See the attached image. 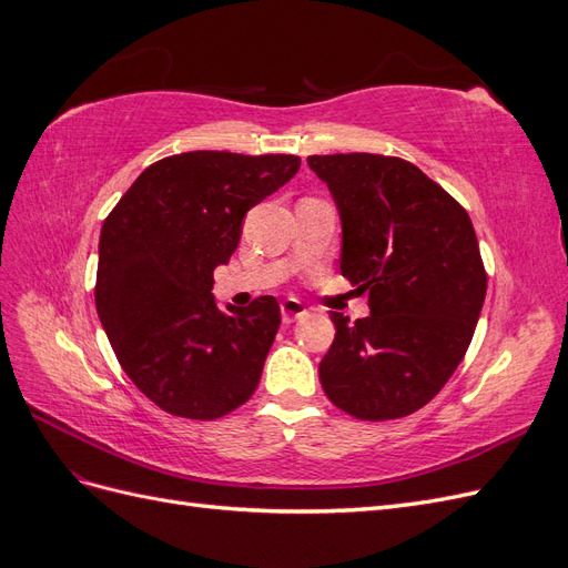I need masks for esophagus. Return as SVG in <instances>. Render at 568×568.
Masks as SVG:
<instances>
[{"mask_svg":"<svg viewBox=\"0 0 568 568\" xmlns=\"http://www.w3.org/2000/svg\"><path fill=\"white\" fill-rule=\"evenodd\" d=\"M280 311H282L284 324L296 322V320H301V317L307 313L305 305H303L298 298H286V301L280 305Z\"/></svg>","mask_w":568,"mask_h":568,"instance_id":"1","label":"esophagus"}]
</instances>
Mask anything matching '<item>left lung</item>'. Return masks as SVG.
<instances>
[{
  "instance_id": "obj_1",
  "label": "left lung",
  "mask_w": 568,
  "mask_h": 568,
  "mask_svg": "<svg viewBox=\"0 0 568 568\" xmlns=\"http://www.w3.org/2000/svg\"><path fill=\"white\" fill-rule=\"evenodd\" d=\"M341 215V274L369 294V315L332 313L322 388L355 419L424 407L467 353L488 277L467 211L417 165L379 153L307 159Z\"/></svg>"
}]
</instances>
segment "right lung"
<instances>
[{
    "instance_id": "right-lung-1",
    "label": "right lung",
    "mask_w": 568,
    "mask_h": 568,
    "mask_svg": "<svg viewBox=\"0 0 568 568\" xmlns=\"http://www.w3.org/2000/svg\"><path fill=\"white\" fill-rule=\"evenodd\" d=\"M298 168L291 153H178L149 165L104 220L101 326L134 386L170 415L217 419L257 388L280 303L220 311L213 270L236 251L244 215Z\"/></svg>"
}]
</instances>
